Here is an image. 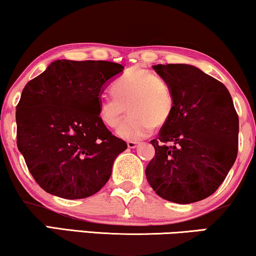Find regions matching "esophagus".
I'll return each instance as SVG.
<instances>
[{
    "mask_svg": "<svg viewBox=\"0 0 256 256\" xmlns=\"http://www.w3.org/2000/svg\"><path fill=\"white\" fill-rule=\"evenodd\" d=\"M128 148H136L138 146V143L137 142H128Z\"/></svg>",
    "mask_w": 256,
    "mask_h": 256,
    "instance_id": "obj_1",
    "label": "esophagus"
}]
</instances>
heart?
Wrapping results in <instances>:
<instances>
[{
	"instance_id": "b5f03b06",
	"label": "heart",
	"mask_w": 256,
	"mask_h": 256,
	"mask_svg": "<svg viewBox=\"0 0 256 256\" xmlns=\"http://www.w3.org/2000/svg\"><path fill=\"white\" fill-rule=\"evenodd\" d=\"M111 98L102 102L99 117L105 125L116 128L126 111L131 114L117 130L125 140H139L148 137L154 125H164L174 108L171 88L163 80L144 68L128 70L111 87Z\"/></svg>"
}]
</instances>
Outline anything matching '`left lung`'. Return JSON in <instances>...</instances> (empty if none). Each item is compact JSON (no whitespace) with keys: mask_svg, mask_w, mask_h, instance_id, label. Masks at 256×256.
<instances>
[{"mask_svg":"<svg viewBox=\"0 0 256 256\" xmlns=\"http://www.w3.org/2000/svg\"><path fill=\"white\" fill-rule=\"evenodd\" d=\"M152 68L171 88L174 108L151 140L156 154L145 170L148 182L170 202L204 200L221 186L238 156V117L230 93L192 64Z\"/></svg>","mask_w":256,"mask_h":256,"instance_id":"1","label":"left lung"}]
</instances>
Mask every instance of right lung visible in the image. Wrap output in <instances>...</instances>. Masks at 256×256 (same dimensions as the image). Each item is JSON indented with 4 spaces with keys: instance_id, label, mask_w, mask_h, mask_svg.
Here are the masks:
<instances>
[{
    "instance_id": "add662e5",
    "label": "right lung",
    "mask_w": 256,
    "mask_h": 256,
    "mask_svg": "<svg viewBox=\"0 0 256 256\" xmlns=\"http://www.w3.org/2000/svg\"><path fill=\"white\" fill-rule=\"evenodd\" d=\"M124 67L56 60L27 82L16 106L18 148L44 192L67 200L98 192L128 144L99 117L104 86Z\"/></svg>"
}]
</instances>
